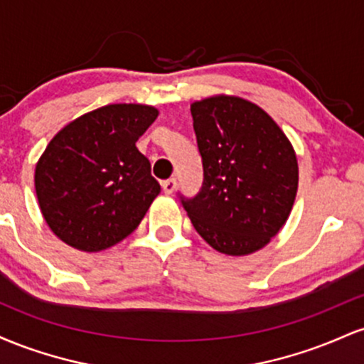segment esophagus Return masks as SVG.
<instances>
[{
  "mask_svg": "<svg viewBox=\"0 0 364 364\" xmlns=\"http://www.w3.org/2000/svg\"><path fill=\"white\" fill-rule=\"evenodd\" d=\"M174 188H176V179L174 178H169L166 179V181H162V190H164V193H173Z\"/></svg>",
  "mask_w": 364,
  "mask_h": 364,
  "instance_id": "34e87169",
  "label": "esophagus"
}]
</instances>
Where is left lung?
Listing matches in <instances>:
<instances>
[{"mask_svg":"<svg viewBox=\"0 0 364 364\" xmlns=\"http://www.w3.org/2000/svg\"><path fill=\"white\" fill-rule=\"evenodd\" d=\"M203 183L178 193L191 224L217 252L260 250L286 224L298 191V161L277 123L240 97L191 104Z\"/></svg>","mask_w":364,"mask_h":364,"instance_id":"left-lung-1","label":"left lung"}]
</instances>
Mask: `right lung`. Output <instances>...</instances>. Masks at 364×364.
I'll list each match as a JSON object with an SVG mask.
<instances>
[{
  "label": "right lung",
  "instance_id": "1",
  "mask_svg": "<svg viewBox=\"0 0 364 364\" xmlns=\"http://www.w3.org/2000/svg\"><path fill=\"white\" fill-rule=\"evenodd\" d=\"M140 104H109L58 133L36 168V193L51 231L82 252H101L139 228L161 185L136 140L157 118Z\"/></svg>",
  "mask_w": 364,
  "mask_h": 364
}]
</instances>
